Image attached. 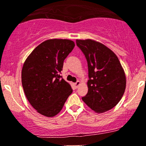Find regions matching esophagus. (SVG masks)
Masks as SVG:
<instances>
[{"label": "esophagus", "mask_w": 146, "mask_h": 146, "mask_svg": "<svg viewBox=\"0 0 146 146\" xmlns=\"http://www.w3.org/2000/svg\"><path fill=\"white\" fill-rule=\"evenodd\" d=\"M80 81H77L76 83H74V86L75 87V88H77V87H78L79 86V85H80Z\"/></svg>", "instance_id": "esophagus-1"}]
</instances>
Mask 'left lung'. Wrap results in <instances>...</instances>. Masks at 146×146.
I'll use <instances>...</instances> for the list:
<instances>
[{
  "mask_svg": "<svg viewBox=\"0 0 146 146\" xmlns=\"http://www.w3.org/2000/svg\"><path fill=\"white\" fill-rule=\"evenodd\" d=\"M88 65V92L82 100L96 113H104L117 105L125 92L126 77L115 53L94 40H76Z\"/></svg>",
  "mask_w": 146,
  "mask_h": 146,
  "instance_id": "obj_1",
  "label": "left lung"
}]
</instances>
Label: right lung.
Listing matches in <instances>:
<instances>
[{
	"instance_id": "right-lung-1",
	"label": "right lung",
	"mask_w": 146,
	"mask_h": 146,
	"mask_svg": "<svg viewBox=\"0 0 146 146\" xmlns=\"http://www.w3.org/2000/svg\"><path fill=\"white\" fill-rule=\"evenodd\" d=\"M75 46L73 40L48 39L38 45L23 66L21 80L27 99L38 113L54 117L73 92L62 78L64 60Z\"/></svg>"
}]
</instances>
